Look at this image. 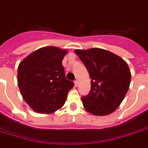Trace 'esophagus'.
Returning a JSON list of instances; mask_svg holds the SVG:
<instances>
[{"label":"esophagus","mask_w":148,"mask_h":148,"mask_svg":"<svg viewBox=\"0 0 148 148\" xmlns=\"http://www.w3.org/2000/svg\"><path fill=\"white\" fill-rule=\"evenodd\" d=\"M74 84H75V87H77V86H78V84H79V81L77 80V79H76V80H75V81H74Z\"/></svg>","instance_id":"esophagus-1"}]
</instances>
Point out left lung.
<instances>
[{
  "mask_svg": "<svg viewBox=\"0 0 148 148\" xmlns=\"http://www.w3.org/2000/svg\"><path fill=\"white\" fill-rule=\"evenodd\" d=\"M90 75V90L82 97L84 107L97 116H104L117 110L129 90L131 73L122 58L99 49H75Z\"/></svg>",
  "mask_w": 148,
  "mask_h": 148,
  "instance_id": "8db88e82",
  "label": "left lung"
}]
</instances>
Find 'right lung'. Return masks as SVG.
I'll return each mask as SVG.
<instances>
[{
	"label": "right lung",
	"instance_id": "1",
	"mask_svg": "<svg viewBox=\"0 0 148 148\" xmlns=\"http://www.w3.org/2000/svg\"><path fill=\"white\" fill-rule=\"evenodd\" d=\"M68 51L55 46L35 50L18 67V85L25 102L40 114L61 108L74 83L65 78L62 60Z\"/></svg>",
	"mask_w": 148,
	"mask_h": 148
}]
</instances>
